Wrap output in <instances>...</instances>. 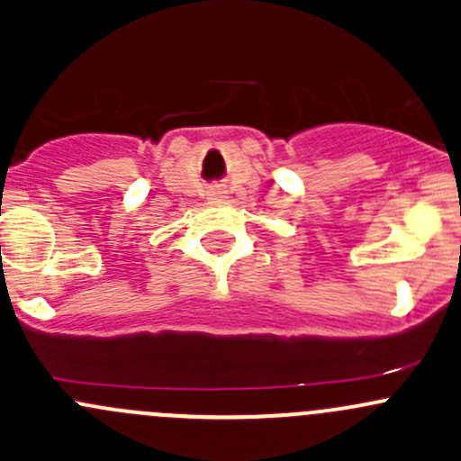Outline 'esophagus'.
Here are the masks:
<instances>
[{
    "label": "esophagus",
    "instance_id": "34e87169",
    "mask_svg": "<svg viewBox=\"0 0 461 461\" xmlns=\"http://www.w3.org/2000/svg\"><path fill=\"white\" fill-rule=\"evenodd\" d=\"M222 194H225V192H221V189H213L212 196H222Z\"/></svg>",
    "mask_w": 461,
    "mask_h": 461
}]
</instances>
